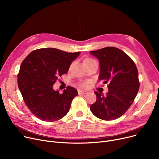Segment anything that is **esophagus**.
Returning <instances> with one entry per match:
<instances>
[{
  "label": "esophagus",
  "mask_w": 159,
  "mask_h": 159,
  "mask_svg": "<svg viewBox=\"0 0 159 159\" xmlns=\"http://www.w3.org/2000/svg\"><path fill=\"white\" fill-rule=\"evenodd\" d=\"M79 94H84V95H85V94L88 93V91H86L85 90H79Z\"/></svg>",
  "instance_id": "obj_1"
}]
</instances>
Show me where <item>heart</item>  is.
Masks as SVG:
<instances>
[{
    "label": "heart",
    "mask_w": 159,
    "mask_h": 159,
    "mask_svg": "<svg viewBox=\"0 0 159 159\" xmlns=\"http://www.w3.org/2000/svg\"><path fill=\"white\" fill-rule=\"evenodd\" d=\"M89 60H91V58H85V59L84 60V61H89ZM80 86L82 87H86L88 86V82H82L80 84Z\"/></svg>",
    "instance_id": "heart-1"
}]
</instances>
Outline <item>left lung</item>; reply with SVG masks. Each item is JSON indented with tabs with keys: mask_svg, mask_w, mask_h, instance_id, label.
Wrapping results in <instances>:
<instances>
[{
	"mask_svg": "<svg viewBox=\"0 0 159 159\" xmlns=\"http://www.w3.org/2000/svg\"><path fill=\"white\" fill-rule=\"evenodd\" d=\"M89 53L98 59L99 80L108 84L105 95L95 91L97 101L91 105L90 110L104 120L118 119L126 112L137 95L139 81L137 66L127 54L115 47Z\"/></svg>",
	"mask_w": 159,
	"mask_h": 159,
	"instance_id": "1",
	"label": "left lung"
}]
</instances>
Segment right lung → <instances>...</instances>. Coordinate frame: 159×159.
I'll return each instance as SVG.
<instances>
[{"instance_id":"right-lung-1","label":"right lung","mask_w":159,"mask_h":159,"mask_svg":"<svg viewBox=\"0 0 159 159\" xmlns=\"http://www.w3.org/2000/svg\"><path fill=\"white\" fill-rule=\"evenodd\" d=\"M80 52L68 53L56 48H41L30 53L22 62L18 86L29 110L42 120L53 122L68 113L76 89L68 86L62 94L53 88L58 77L68 71Z\"/></svg>"}]
</instances>
